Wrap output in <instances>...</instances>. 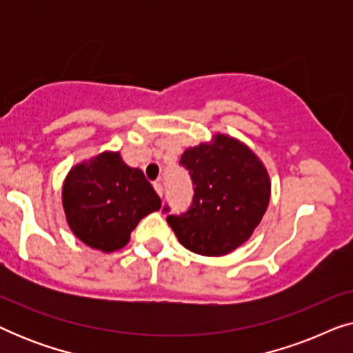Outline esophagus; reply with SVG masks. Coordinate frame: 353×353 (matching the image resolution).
Wrapping results in <instances>:
<instances>
[{
    "label": "esophagus",
    "instance_id": "34e87169",
    "mask_svg": "<svg viewBox=\"0 0 353 353\" xmlns=\"http://www.w3.org/2000/svg\"><path fill=\"white\" fill-rule=\"evenodd\" d=\"M154 190H156L157 194L162 197V194H163V186H162L161 181H154Z\"/></svg>",
    "mask_w": 353,
    "mask_h": 353
}]
</instances>
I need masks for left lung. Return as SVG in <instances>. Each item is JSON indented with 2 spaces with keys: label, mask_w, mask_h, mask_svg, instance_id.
<instances>
[{
  "label": "left lung",
  "mask_w": 353,
  "mask_h": 353,
  "mask_svg": "<svg viewBox=\"0 0 353 353\" xmlns=\"http://www.w3.org/2000/svg\"><path fill=\"white\" fill-rule=\"evenodd\" d=\"M180 165L194 186L190 209L167 216L180 244L207 257L233 252L267 212L272 190L267 168L244 143L226 134L188 148Z\"/></svg>",
  "instance_id": "1"
}]
</instances>
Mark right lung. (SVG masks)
Returning <instances> with one entry per match:
<instances>
[{"label": "right lung", "mask_w": 353, "mask_h": 353, "mask_svg": "<svg viewBox=\"0 0 353 353\" xmlns=\"http://www.w3.org/2000/svg\"><path fill=\"white\" fill-rule=\"evenodd\" d=\"M62 205L77 238L114 252L127 245L143 216L161 209V197L139 168L128 167L119 152H103L69 172Z\"/></svg>", "instance_id": "right-lung-1"}]
</instances>
